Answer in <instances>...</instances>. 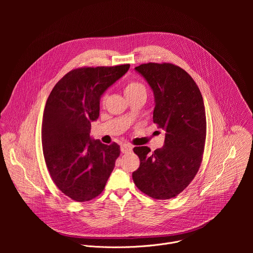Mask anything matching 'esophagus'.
<instances>
[{
  "label": "esophagus",
  "instance_id": "1",
  "mask_svg": "<svg viewBox=\"0 0 253 253\" xmlns=\"http://www.w3.org/2000/svg\"><path fill=\"white\" fill-rule=\"evenodd\" d=\"M132 151V146L130 144H123L121 145V152L122 153H129Z\"/></svg>",
  "mask_w": 253,
  "mask_h": 253
}]
</instances>
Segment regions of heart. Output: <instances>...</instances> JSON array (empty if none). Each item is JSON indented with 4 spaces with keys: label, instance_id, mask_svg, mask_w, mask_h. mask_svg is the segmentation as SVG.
<instances>
[{
    "label": "heart",
    "instance_id": "heart-1",
    "mask_svg": "<svg viewBox=\"0 0 253 253\" xmlns=\"http://www.w3.org/2000/svg\"><path fill=\"white\" fill-rule=\"evenodd\" d=\"M146 92H147V90H146L145 85L139 81H135V80L129 81L124 87V93H125L126 97H131V96L137 95V94H146ZM105 99H106V95H103L101 97V101L104 102Z\"/></svg>",
    "mask_w": 253,
    "mask_h": 253
}]
</instances>
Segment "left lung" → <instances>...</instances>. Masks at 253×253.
Returning <instances> with one entry per match:
<instances>
[{"label":"left lung","instance_id":"left-lung-1","mask_svg":"<svg viewBox=\"0 0 253 253\" xmlns=\"http://www.w3.org/2000/svg\"><path fill=\"white\" fill-rule=\"evenodd\" d=\"M135 70L154 92L153 122L165 131L162 148L134 147L140 159L132 173L137 188L154 199H170L194 179L203 158L206 116L200 90L185 70L171 63L141 64Z\"/></svg>","mask_w":253,"mask_h":253}]
</instances>
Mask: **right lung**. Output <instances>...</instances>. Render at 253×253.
<instances>
[{
  "instance_id": "1",
  "label": "right lung",
  "mask_w": 253,
  "mask_h": 253,
  "mask_svg": "<svg viewBox=\"0 0 253 253\" xmlns=\"http://www.w3.org/2000/svg\"><path fill=\"white\" fill-rule=\"evenodd\" d=\"M129 68L74 69L48 97L42 123L44 158L53 182L72 200L85 202L100 195L115 167L120 146L92 140L91 122L99 117L102 94Z\"/></svg>"
}]
</instances>
